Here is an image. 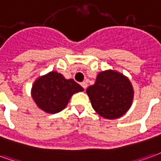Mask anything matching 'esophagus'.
<instances>
[{
    "label": "esophagus",
    "instance_id": "obj_1",
    "mask_svg": "<svg viewBox=\"0 0 161 161\" xmlns=\"http://www.w3.org/2000/svg\"><path fill=\"white\" fill-rule=\"evenodd\" d=\"M80 85H81L82 87L85 89V90L86 89V87H87V84H86V82H85V81L81 82V83H80Z\"/></svg>",
    "mask_w": 161,
    "mask_h": 161
}]
</instances>
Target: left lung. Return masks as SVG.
I'll return each mask as SVG.
<instances>
[{
  "mask_svg": "<svg viewBox=\"0 0 161 161\" xmlns=\"http://www.w3.org/2000/svg\"><path fill=\"white\" fill-rule=\"evenodd\" d=\"M92 108L108 119L120 118L132 104L133 87L129 80L115 71H104L97 76L94 85L86 89Z\"/></svg>",
  "mask_w": 161,
  "mask_h": 161,
  "instance_id": "8db88e82",
  "label": "left lung"
}]
</instances>
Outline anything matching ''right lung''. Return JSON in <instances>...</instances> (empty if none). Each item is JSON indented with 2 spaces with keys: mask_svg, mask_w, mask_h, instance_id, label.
I'll return each instance as SVG.
<instances>
[{
  "mask_svg": "<svg viewBox=\"0 0 161 161\" xmlns=\"http://www.w3.org/2000/svg\"><path fill=\"white\" fill-rule=\"evenodd\" d=\"M81 91V86L74 80H66L61 74L50 72L35 81L31 96L40 109L54 114L66 107L74 93Z\"/></svg>",
  "mask_w": 161,
  "mask_h": 161,
  "instance_id": "obj_1",
  "label": "right lung"
}]
</instances>
